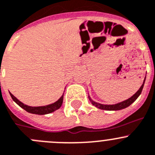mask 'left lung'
Wrapping results in <instances>:
<instances>
[{
	"label": "left lung",
	"instance_id": "1",
	"mask_svg": "<svg viewBox=\"0 0 155 155\" xmlns=\"http://www.w3.org/2000/svg\"><path fill=\"white\" fill-rule=\"evenodd\" d=\"M144 81H145V78H144V82H143V84L140 86V87L139 88V90L133 95L132 97H130V98H128L127 100L124 101L120 102L118 104H99V103H96V102L93 101L89 97V99L90 101H91L92 104L94 105L95 107H97V108H100L101 110H121V109H124L125 107H128L130 106L131 104L133 103L134 101H135L136 99L139 97V95L140 94L141 91H142V89L143 87H144Z\"/></svg>",
	"mask_w": 155,
	"mask_h": 155
}]
</instances>
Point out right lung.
I'll list each match as a JSON object with an SVG mask.
<instances>
[{"instance_id":"obj_1","label":"right lung","mask_w":155,"mask_h":155,"mask_svg":"<svg viewBox=\"0 0 155 155\" xmlns=\"http://www.w3.org/2000/svg\"><path fill=\"white\" fill-rule=\"evenodd\" d=\"M10 95H11V97H12L13 101L15 102H16L20 107H22L23 109H25L26 111L31 114H40V115L51 113V112L54 111V110L60 108L62 105V103H63L64 98V95H62L61 97L59 98V100H58L56 102L51 104H49V105L46 106H41V107H31V106L26 105V104H23L22 102L18 100V99H17L11 93H10Z\"/></svg>"}]
</instances>
